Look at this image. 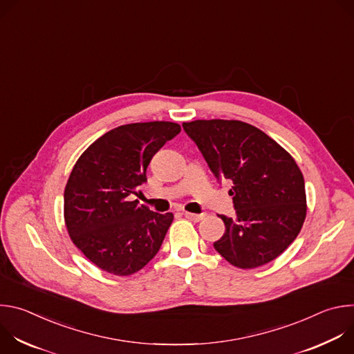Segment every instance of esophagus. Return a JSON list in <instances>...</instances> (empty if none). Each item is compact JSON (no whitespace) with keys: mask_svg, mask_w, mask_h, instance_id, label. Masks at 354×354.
Here are the masks:
<instances>
[{"mask_svg":"<svg viewBox=\"0 0 354 354\" xmlns=\"http://www.w3.org/2000/svg\"><path fill=\"white\" fill-rule=\"evenodd\" d=\"M183 216H185L187 220H190V221L198 223V221H201V220L205 218V216H206V214H196V213H189V212H185V213H183Z\"/></svg>","mask_w":354,"mask_h":354,"instance_id":"obj_1","label":"esophagus"}]
</instances>
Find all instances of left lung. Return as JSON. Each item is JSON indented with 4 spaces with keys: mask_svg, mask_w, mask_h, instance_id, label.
Returning <instances> with one entry per match:
<instances>
[{
    "mask_svg": "<svg viewBox=\"0 0 354 354\" xmlns=\"http://www.w3.org/2000/svg\"><path fill=\"white\" fill-rule=\"evenodd\" d=\"M217 178L230 179L235 217L220 216L218 254L239 269L263 266L290 246L307 216L304 176L287 151L241 120L183 123Z\"/></svg>",
    "mask_w": 354,
    "mask_h": 354,
    "instance_id": "1",
    "label": "left lung"
}]
</instances>
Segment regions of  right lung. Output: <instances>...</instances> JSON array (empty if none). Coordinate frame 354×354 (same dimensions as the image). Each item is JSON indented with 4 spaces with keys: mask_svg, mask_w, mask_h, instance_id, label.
<instances>
[{
    "mask_svg": "<svg viewBox=\"0 0 354 354\" xmlns=\"http://www.w3.org/2000/svg\"><path fill=\"white\" fill-rule=\"evenodd\" d=\"M172 122L119 126L95 140L75 162L64 190V221L73 243L95 266L130 276L153 259L174 221L138 200L147 167L176 134Z\"/></svg>",
    "mask_w": 354,
    "mask_h": 354,
    "instance_id": "add662e5",
    "label": "right lung"
}]
</instances>
